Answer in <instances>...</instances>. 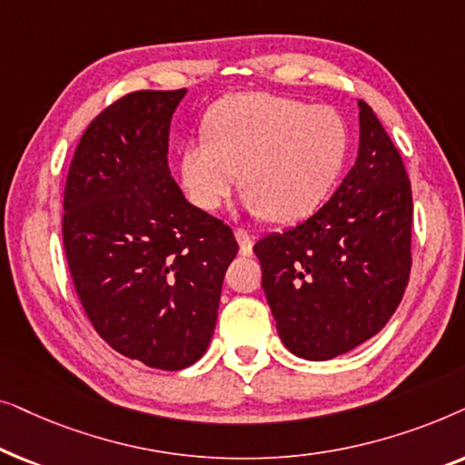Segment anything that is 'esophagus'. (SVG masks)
Listing matches in <instances>:
<instances>
[{
  "label": "esophagus",
  "instance_id": "1",
  "mask_svg": "<svg viewBox=\"0 0 465 465\" xmlns=\"http://www.w3.org/2000/svg\"><path fill=\"white\" fill-rule=\"evenodd\" d=\"M234 239H237L241 253H243V256H252V252H253L252 234L243 231V228H237V231H234Z\"/></svg>",
  "mask_w": 465,
  "mask_h": 465
}]
</instances>
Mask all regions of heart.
<instances>
[{
	"label": "heart",
	"mask_w": 465,
	"mask_h": 465,
	"mask_svg": "<svg viewBox=\"0 0 465 465\" xmlns=\"http://www.w3.org/2000/svg\"><path fill=\"white\" fill-rule=\"evenodd\" d=\"M205 131L180 152L186 199L215 212L243 171V205L277 224L307 218L326 201L349 145L345 120L332 107L269 93L220 101Z\"/></svg>",
	"instance_id": "1"
}]
</instances>
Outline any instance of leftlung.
<instances>
[{"instance_id":"left-lung-1","label":"left lung","mask_w":465,"mask_h":465,"mask_svg":"<svg viewBox=\"0 0 465 465\" xmlns=\"http://www.w3.org/2000/svg\"><path fill=\"white\" fill-rule=\"evenodd\" d=\"M358 110V158L341 186L307 220L253 245L279 339L311 361L379 334L409 283V175L377 114L364 101Z\"/></svg>"}]
</instances>
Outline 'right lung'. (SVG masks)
I'll list each match as a JSON object with an SVG mask.
<instances>
[{"instance_id":"add662e5","label":"right lung","mask_w":465,"mask_h":465,"mask_svg":"<svg viewBox=\"0 0 465 465\" xmlns=\"http://www.w3.org/2000/svg\"><path fill=\"white\" fill-rule=\"evenodd\" d=\"M182 91H139L107 107L75 148L63 245L93 328L124 358L161 371L212 342L222 283L239 245L183 199L167 164Z\"/></svg>"}]
</instances>
